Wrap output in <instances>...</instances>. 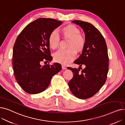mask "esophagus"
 <instances>
[{
	"label": "esophagus",
	"mask_w": 125,
	"mask_h": 125,
	"mask_svg": "<svg viewBox=\"0 0 125 125\" xmlns=\"http://www.w3.org/2000/svg\"><path fill=\"white\" fill-rule=\"evenodd\" d=\"M62 68L64 70H65V69H67V67L66 66H65L64 65H62Z\"/></svg>",
	"instance_id": "34e87169"
}]
</instances>
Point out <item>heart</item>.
Returning <instances> with one entry per match:
<instances>
[{
    "label": "heart",
    "mask_w": 125,
    "mask_h": 125,
    "mask_svg": "<svg viewBox=\"0 0 125 125\" xmlns=\"http://www.w3.org/2000/svg\"><path fill=\"white\" fill-rule=\"evenodd\" d=\"M63 37L69 39L67 49H60L54 55V60L59 63L66 65L73 61L76 56V51L81 52L85 47L86 39L84 36L80 34V30L76 26L70 24L61 29ZM50 47L55 49L59 46L60 37L57 32L52 31L48 38Z\"/></svg>",
    "instance_id": "heart-1"
}]
</instances>
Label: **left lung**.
Returning a JSON list of instances; mask_svg holds the SVG:
<instances>
[{
	"instance_id": "1",
	"label": "left lung",
	"mask_w": 125,
	"mask_h": 125,
	"mask_svg": "<svg viewBox=\"0 0 125 125\" xmlns=\"http://www.w3.org/2000/svg\"><path fill=\"white\" fill-rule=\"evenodd\" d=\"M73 22L83 30L86 43L82 55L74 62L80 65L79 68H67L74 74L68 85L75 97L86 99L95 95L106 81L109 65L107 48L103 35L92 24L80 20ZM83 64L86 67L81 71Z\"/></svg>"
}]
</instances>
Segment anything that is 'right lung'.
<instances>
[{
	"label": "right lung",
	"mask_w": 125,
	"mask_h": 125,
	"mask_svg": "<svg viewBox=\"0 0 125 125\" xmlns=\"http://www.w3.org/2000/svg\"><path fill=\"white\" fill-rule=\"evenodd\" d=\"M62 24L55 19L41 18L26 26L18 36L13 49L12 66L17 82L26 93L42 92L61 70L58 63L43 66L40 64L52 60L49 36Z\"/></svg>",
	"instance_id": "obj_1"
}]
</instances>
